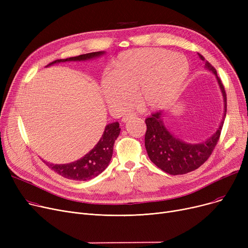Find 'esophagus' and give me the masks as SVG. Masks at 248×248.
Returning a JSON list of instances; mask_svg holds the SVG:
<instances>
[{
	"instance_id": "1",
	"label": "esophagus",
	"mask_w": 248,
	"mask_h": 248,
	"mask_svg": "<svg viewBox=\"0 0 248 248\" xmlns=\"http://www.w3.org/2000/svg\"><path fill=\"white\" fill-rule=\"evenodd\" d=\"M136 116V113H126V114H124V116H123V122L124 123H126L128 120H131V119H133V117H135Z\"/></svg>"
}]
</instances>
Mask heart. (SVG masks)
<instances>
[{
	"instance_id": "obj_1",
	"label": "heart",
	"mask_w": 248,
	"mask_h": 248,
	"mask_svg": "<svg viewBox=\"0 0 248 248\" xmlns=\"http://www.w3.org/2000/svg\"><path fill=\"white\" fill-rule=\"evenodd\" d=\"M189 70L185 56L166 49L127 50L111 62L108 77L101 81V91L116 111L131 106L135 93L142 109H159L176 98Z\"/></svg>"
}]
</instances>
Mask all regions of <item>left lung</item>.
Instances as JSON below:
<instances>
[{
    "label": "left lung",
    "mask_w": 248,
    "mask_h": 248,
    "mask_svg": "<svg viewBox=\"0 0 248 248\" xmlns=\"http://www.w3.org/2000/svg\"><path fill=\"white\" fill-rule=\"evenodd\" d=\"M199 58L204 62L205 68L212 71L224 99V115L215 134L199 144H188L176 138L165 126L163 111H157L146 119L147 132L145 147L150 160L164 172L170 175H183L196 170L210 157L220 138L221 129L226 116L227 99L224 86L217 75L216 69L201 54Z\"/></svg>",
    "instance_id": "obj_1"
}]
</instances>
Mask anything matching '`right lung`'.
Returning <instances> with one entry per match:
<instances>
[{
	"label": "right lung",
	"mask_w": 248,
	"mask_h": 248,
	"mask_svg": "<svg viewBox=\"0 0 248 248\" xmlns=\"http://www.w3.org/2000/svg\"><path fill=\"white\" fill-rule=\"evenodd\" d=\"M102 54H104V51L91 52V53H86L66 59H57L53 62L49 63L47 66H50V65L55 63L66 61H85L89 59H93ZM121 127L120 124L117 122L108 124L106 126V129H104L102 137L100 138L97 144L94 146V148L81 159L72 162L70 164L55 165L45 161L43 162L46 163V165L51 169V170H53L55 173L66 179L75 181L90 180L102 173L106 170V168H108V166L109 165V162L112 157L114 141L117 139V137H119Z\"/></svg>",
	"instance_id": "obj_1"
}]
</instances>
